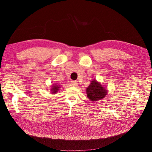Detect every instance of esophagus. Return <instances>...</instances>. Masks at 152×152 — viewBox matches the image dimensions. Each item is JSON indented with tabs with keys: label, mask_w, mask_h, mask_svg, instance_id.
Returning a JSON list of instances; mask_svg holds the SVG:
<instances>
[{
	"label": "esophagus",
	"mask_w": 152,
	"mask_h": 152,
	"mask_svg": "<svg viewBox=\"0 0 152 152\" xmlns=\"http://www.w3.org/2000/svg\"><path fill=\"white\" fill-rule=\"evenodd\" d=\"M71 84H72V86H77V84H78V83H77L76 81H71Z\"/></svg>",
	"instance_id": "obj_1"
}]
</instances>
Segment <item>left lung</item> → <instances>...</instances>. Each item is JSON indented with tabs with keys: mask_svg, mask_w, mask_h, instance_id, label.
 I'll use <instances>...</instances> for the list:
<instances>
[{
	"mask_svg": "<svg viewBox=\"0 0 152 152\" xmlns=\"http://www.w3.org/2000/svg\"><path fill=\"white\" fill-rule=\"evenodd\" d=\"M108 90L98 82L96 79H93L90 85L86 89V94L87 97L92 102L100 100L107 95Z\"/></svg>",
	"mask_w": 152,
	"mask_h": 152,
	"instance_id": "8db88e82",
	"label": "left lung"
}]
</instances>
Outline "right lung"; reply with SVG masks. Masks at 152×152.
<instances>
[{
	"mask_svg": "<svg viewBox=\"0 0 152 152\" xmlns=\"http://www.w3.org/2000/svg\"><path fill=\"white\" fill-rule=\"evenodd\" d=\"M51 88H50V92L52 94H57L58 91L60 90V85L58 84V83H53L52 86H51Z\"/></svg>",
	"mask_w": 152,
	"mask_h": 152,
	"instance_id": "add662e5",
	"label": "right lung"
}]
</instances>
